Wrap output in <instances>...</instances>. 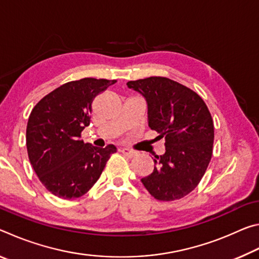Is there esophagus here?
Instances as JSON below:
<instances>
[{
    "instance_id": "esophagus-1",
    "label": "esophagus",
    "mask_w": 259,
    "mask_h": 259,
    "mask_svg": "<svg viewBox=\"0 0 259 259\" xmlns=\"http://www.w3.org/2000/svg\"><path fill=\"white\" fill-rule=\"evenodd\" d=\"M121 153L128 157H134L136 155V152L129 150V148H121Z\"/></svg>"
}]
</instances>
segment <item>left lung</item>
Returning a JSON list of instances; mask_svg holds the SVG:
<instances>
[{"label":"left lung","mask_w":259,"mask_h":259,"mask_svg":"<svg viewBox=\"0 0 259 259\" xmlns=\"http://www.w3.org/2000/svg\"><path fill=\"white\" fill-rule=\"evenodd\" d=\"M126 85L146 100L148 126L165 139L164 154L155 156L154 170L142 183L156 200L182 199L198 186L211 160V114L198 94L170 78L152 76Z\"/></svg>","instance_id":"left-lung-1"}]
</instances>
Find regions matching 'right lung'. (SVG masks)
Segmentation results:
<instances>
[{
    "instance_id": "1",
    "label": "right lung",
    "mask_w": 259,
    "mask_h": 259,
    "mask_svg": "<svg viewBox=\"0 0 259 259\" xmlns=\"http://www.w3.org/2000/svg\"><path fill=\"white\" fill-rule=\"evenodd\" d=\"M115 80L85 77L57 88L30 113L26 146L34 171L48 191L61 199L84 195L102 175L114 145L95 147L80 140L90 124L93 102Z\"/></svg>"
}]
</instances>
